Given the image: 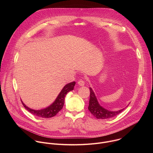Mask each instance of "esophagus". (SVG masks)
<instances>
[{
	"mask_svg": "<svg viewBox=\"0 0 153 153\" xmlns=\"http://www.w3.org/2000/svg\"><path fill=\"white\" fill-rule=\"evenodd\" d=\"M78 85H80V86H84L85 85V82L83 81V80H79L78 81Z\"/></svg>",
	"mask_w": 153,
	"mask_h": 153,
	"instance_id": "esophagus-1",
	"label": "esophagus"
}]
</instances>
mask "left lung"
Instances as JSON below:
<instances>
[{"instance_id": "1", "label": "left lung", "mask_w": 153, "mask_h": 153, "mask_svg": "<svg viewBox=\"0 0 153 153\" xmlns=\"http://www.w3.org/2000/svg\"><path fill=\"white\" fill-rule=\"evenodd\" d=\"M90 97L89 101L88 110L91 112V113L97 119H106L111 118L118 115L124 110V108L116 111H111L106 110V109L103 108L100 105L91 88H90Z\"/></svg>"}]
</instances>
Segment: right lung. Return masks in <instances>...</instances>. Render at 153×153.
Segmentation results:
<instances>
[{
    "label": "right lung",
    "mask_w": 153,
    "mask_h": 153,
    "mask_svg": "<svg viewBox=\"0 0 153 153\" xmlns=\"http://www.w3.org/2000/svg\"><path fill=\"white\" fill-rule=\"evenodd\" d=\"M76 84L75 82H73L71 83H69L65 85L58 96L57 97L55 101L49 106L42 109V110H33V109L30 108L29 107L27 106L22 101V103L24 106L25 108V109L31 114L33 115L39 117H42V118H50L55 116L62 109L63 105H64V100H65V97L66 96V94L70 92V91L73 90L74 89V86Z\"/></svg>",
    "instance_id": "right-lung-1"
}]
</instances>
